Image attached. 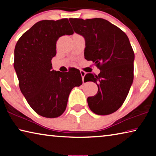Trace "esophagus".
I'll use <instances>...</instances> for the list:
<instances>
[{"instance_id": "1", "label": "esophagus", "mask_w": 156, "mask_h": 156, "mask_svg": "<svg viewBox=\"0 0 156 156\" xmlns=\"http://www.w3.org/2000/svg\"><path fill=\"white\" fill-rule=\"evenodd\" d=\"M80 74H81V76H82V78H83V81L84 83V76H85L86 73L84 72V71H80Z\"/></svg>"}]
</instances>
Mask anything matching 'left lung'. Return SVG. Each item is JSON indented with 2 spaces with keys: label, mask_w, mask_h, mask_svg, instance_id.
<instances>
[{
  "label": "left lung",
  "mask_w": 156,
  "mask_h": 156,
  "mask_svg": "<svg viewBox=\"0 0 156 156\" xmlns=\"http://www.w3.org/2000/svg\"><path fill=\"white\" fill-rule=\"evenodd\" d=\"M69 22L85 39L84 58L100 70L98 76H84V82H94L98 88L88 97L89 107L96 114H111L122 106L133 83L134 52L128 37L103 18H69Z\"/></svg>",
  "instance_id": "8db88e82"
}]
</instances>
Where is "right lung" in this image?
I'll use <instances>...</instances> for the list:
<instances>
[{
  "instance_id": "add662e5",
  "label": "right lung",
  "mask_w": 156,
  "mask_h": 156,
  "mask_svg": "<svg viewBox=\"0 0 156 156\" xmlns=\"http://www.w3.org/2000/svg\"><path fill=\"white\" fill-rule=\"evenodd\" d=\"M73 34L67 18L43 20L21 36L14 49V67L21 92L34 112L45 118L61 115L72 89L83 84L80 71L52 70L60 36Z\"/></svg>"
}]
</instances>
